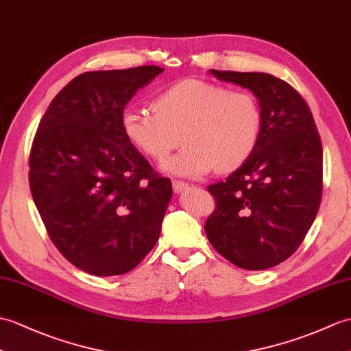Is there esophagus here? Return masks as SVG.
I'll return each instance as SVG.
<instances>
[{
    "label": "esophagus",
    "instance_id": "1",
    "mask_svg": "<svg viewBox=\"0 0 351 351\" xmlns=\"http://www.w3.org/2000/svg\"><path fill=\"white\" fill-rule=\"evenodd\" d=\"M172 186H173V191L175 193H182L184 190L189 189V184L184 182V181H178V179H175V181H172Z\"/></svg>",
    "mask_w": 351,
    "mask_h": 351
}]
</instances>
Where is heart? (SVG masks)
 <instances>
[{"label":"heart","instance_id":"b5f03b06","mask_svg":"<svg viewBox=\"0 0 351 351\" xmlns=\"http://www.w3.org/2000/svg\"><path fill=\"white\" fill-rule=\"evenodd\" d=\"M152 109H127L121 117L122 132L156 162L166 161L182 137L185 146L165 165L170 175L197 179L217 166L230 172L257 148L262 113L254 95L243 89L184 79L162 89Z\"/></svg>","mask_w":351,"mask_h":351}]
</instances>
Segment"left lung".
I'll return each mask as SVG.
<instances>
[{
	"label": "left lung",
	"mask_w": 351,
	"mask_h": 351,
	"mask_svg": "<svg viewBox=\"0 0 351 351\" xmlns=\"http://www.w3.org/2000/svg\"><path fill=\"white\" fill-rule=\"evenodd\" d=\"M257 97L262 128L256 151L226 179L208 186L215 209L205 232L234 266L263 271L289 258L319 213L323 148L306 101L267 73L210 70Z\"/></svg>",
	"instance_id": "obj_1"
}]
</instances>
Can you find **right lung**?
I'll return each mask as SVG.
<instances>
[{"mask_svg":"<svg viewBox=\"0 0 351 351\" xmlns=\"http://www.w3.org/2000/svg\"><path fill=\"white\" fill-rule=\"evenodd\" d=\"M161 71L82 73L56 94L32 141L29 189L49 238L91 275L132 271L158 241L172 182L128 142L121 117Z\"/></svg>","mask_w":351,"mask_h":351,"instance_id":"right-lung-1","label":"right lung"}]
</instances>
